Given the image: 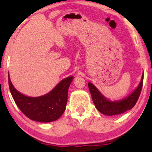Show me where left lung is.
<instances>
[{
  "instance_id": "obj_1",
  "label": "left lung",
  "mask_w": 152,
  "mask_h": 152,
  "mask_svg": "<svg viewBox=\"0 0 152 152\" xmlns=\"http://www.w3.org/2000/svg\"><path fill=\"white\" fill-rule=\"evenodd\" d=\"M143 81H144V76H142V81L139 83V86L133 93L123 100L114 102H110L105 97L103 96L102 94H101L100 92L92 83H88V86L93 102L98 111L104 115L113 116V115L122 114L128 110L132 109L135 106L142 91Z\"/></svg>"
}]
</instances>
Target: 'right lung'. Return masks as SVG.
Wrapping results in <instances>:
<instances>
[{"label": "right lung", "instance_id": "obj_1", "mask_svg": "<svg viewBox=\"0 0 152 152\" xmlns=\"http://www.w3.org/2000/svg\"><path fill=\"white\" fill-rule=\"evenodd\" d=\"M73 76L63 79L51 91L39 97H28L13 87L8 76V85L14 102L24 114L33 121L50 122L61 117L66 109L68 90Z\"/></svg>", "mask_w": 152, "mask_h": 152}]
</instances>
